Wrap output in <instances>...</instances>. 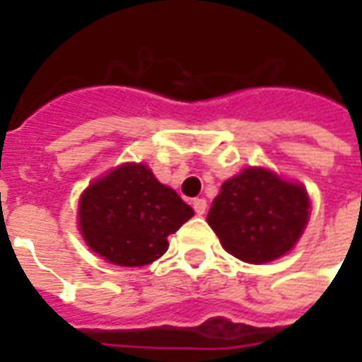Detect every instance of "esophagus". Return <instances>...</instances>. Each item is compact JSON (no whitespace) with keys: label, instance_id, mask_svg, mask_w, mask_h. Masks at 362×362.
<instances>
[{"label":"esophagus","instance_id":"esophagus-1","mask_svg":"<svg viewBox=\"0 0 362 362\" xmlns=\"http://www.w3.org/2000/svg\"><path fill=\"white\" fill-rule=\"evenodd\" d=\"M205 209H207V202H205L204 197H196L194 199V211L197 215H205Z\"/></svg>","mask_w":362,"mask_h":362}]
</instances>
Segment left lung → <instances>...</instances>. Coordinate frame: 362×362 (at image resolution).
<instances>
[{"mask_svg": "<svg viewBox=\"0 0 362 362\" xmlns=\"http://www.w3.org/2000/svg\"><path fill=\"white\" fill-rule=\"evenodd\" d=\"M310 199L300 184L267 168H244L221 186L207 223L223 248L248 264L285 256L303 235Z\"/></svg>", "mask_w": 362, "mask_h": 362, "instance_id": "left-lung-1", "label": "left lung"}]
</instances>
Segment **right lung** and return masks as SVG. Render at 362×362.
Wrapping results in <instances>:
<instances>
[{"label": "right lung", "mask_w": 362, "mask_h": 362, "mask_svg": "<svg viewBox=\"0 0 362 362\" xmlns=\"http://www.w3.org/2000/svg\"><path fill=\"white\" fill-rule=\"evenodd\" d=\"M194 209L155 178L151 168L126 163L93 182L79 199L85 243L110 264L141 267L168 250V235L192 219Z\"/></svg>", "instance_id": "add662e5"}]
</instances>
